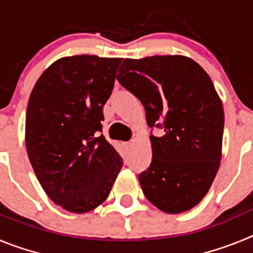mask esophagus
<instances>
[{"mask_svg":"<svg viewBox=\"0 0 253 253\" xmlns=\"http://www.w3.org/2000/svg\"><path fill=\"white\" fill-rule=\"evenodd\" d=\"M123 146H124L125 149H129L131 147V143L130 142H125V143H123Z\"/></svg>","mask_w":253,"mask_h":253,"instance_id":"34e87169","label":"esophagus"}]
</instances>
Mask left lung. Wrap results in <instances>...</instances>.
<instances>
[{
  "label": "left lung",
  "instance_id": "obj_1",
  "mask_svg": "<svg viewBox=\"0 0 253 253\" xmlns=\"http://www.w3.org/2000/svg\"><path fill=\"white\" fill-rule=\"evenodd\" d=\"M116 80L139 99L151 135L152 162L139 173L144 196L165 213L202 202L222 158L224 113L202 67L182 55L124 59Z\"/></svg>",
  "mask_w": 253,
  "mask_h": 253
}]
</instances>
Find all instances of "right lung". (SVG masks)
Returning a JSON list of instances; mask_svg holds the SVG:
<instances>
[{
  "label": "right lung",
  "mask_w": 253,
  "mask_h": 253,
  "mask_svg": "<svg viewBox=\"0 0 253 253\" xmlns=\"http://www.w3.org/2000/svg\"><path fill=\"white\" fill-rule=\"evenodd\" d=\"M122 58H60L40 76L26 110L25 142L46 195L72 213L99 207L123 160L102 135V107Z\"/></svg>",
  "instance_id": "right-lung-1"
}]
</instances>
